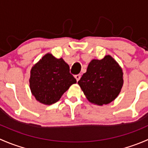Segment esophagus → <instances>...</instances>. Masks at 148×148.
Segmentation results:
<instances>
[{"label": "esophagus", "instance_id": "esophagus-1", "mask_svg": "<svg viewBox=\"0 0 148 148\" xmlns=\"http://www.w3.org/2000/svg\"><path fill=\"white\" fill-rule=\"evenodd\" d=\"M74 77H75V78H76L77 81L78 82L79 80L80 79V78H81V74H77V75L74 76Z\"/></svg>", "mask_w": 148, "mask_h": 148}]
</instances>
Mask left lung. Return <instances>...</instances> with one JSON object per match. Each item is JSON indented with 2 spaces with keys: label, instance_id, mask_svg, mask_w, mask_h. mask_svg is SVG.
<instances>
[{
  "label": "left lung",
  "instance_id": "8db88e82",
  "mask_svg": "<svg viewBox=\"0 0 148 148\" xmlns=\"http://www.w3.org/2000/svg\"><path fill=\"white\" fill-rule=\"evenodd\" d=\"M122 75V69L108 55L101 60L91 61L78 84L89 102L102 105L118 96L123 85Z\"/></svg>",
  "mask_w": 148,
  "mask_h": 148
}]
</instances>
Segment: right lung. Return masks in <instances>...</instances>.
Here are the masks:
<instances>
[{
	"instance_id": "add662e5",
	"label": "right lung",
	"mask_w": 148,
	"mask_h": 148,
	"mask_svg": "<svg viewBox=\"0 0 148 148\" xmlns=\"http://www.w3.org/2000/svg\"><path fill=\"white\" fill-rule=\"evenodd\" d=\"M30 88L36 100L44 104L58 102L77 80L63 59L46 54L31 70Z\"/></svg>"
}]
</instances>
